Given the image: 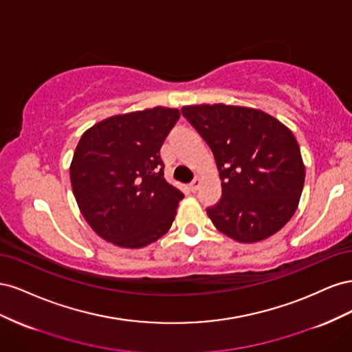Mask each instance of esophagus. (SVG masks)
<instances>
[{
  "label": "esophagus",
  "instance_id": "obj_1",
  "mask_svg": "<svg viewBox=\"0 0 352 352\" xmlns=\"http://www.w3.org/2000/svg\"><path fill=\"white\" fill-rule=\"evenodd\" d=\"M199 184H201V177L199 176H195V179L192 180V182H190V190H192V192H197V189H198V186H199Z\"/></svg>",
  "mask_w": 352,
  "mask_h": 352
}]
</instances>
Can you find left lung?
<instances>
[{"mask_svg": "<svg viewBox=\"0 0 352 352\" xmlns=\"http://www.w3.org/2000/svg\"><path fill=\"white\" fill-rule=\"evenodd\" d=\"M182 114L214 155L221 198L207 214L221 233L258 242L291 220L305 167L294 133L273 116L226 104L185 105Z\"/></svg>", "mask_w": 352, "mask_h": 352, "instance_id": "1", "label": "left lung"}]
</instances>
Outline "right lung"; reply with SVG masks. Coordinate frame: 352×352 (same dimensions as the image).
Returning <instances> with one entry per match:
<instances>
[{"label":"right lung","mask_w":352,"mask_h":352,"mask_svg":"<svg viewBox=\"0 0 352 352\" xmlns=\"http://www.w3.org/2000/svg\"><path fill=\"white\" fill-rule=\"evenodd\" d=\"M180 113L154 107L109 117L73 154V195L88 225L117 247L142 248L172 226L184 194L166 182L160 157Z\"/></svg>","instance_id":"add662e5"}]
</instances>
